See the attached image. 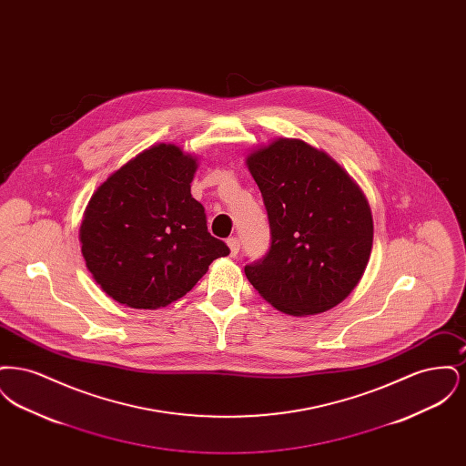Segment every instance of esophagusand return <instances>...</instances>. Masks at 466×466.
Masks as SVG:
<instances>
[{
  "label": "esophagus",
  "mask_w": 466,
  "mask_h": 466,
  "mask_svg": "<svg viewBox=\"0 0 466 466\" xmlns=\"http://www.w3.org/2000/svg\"><path fill=\"white\" fill-rule=\"evenodd\" d=\"M227 244H228L230 255H232V257H236V255L239 253V248H241V243H239V239H238V238H228V239H227Z\"/></svg>",
  "instance_id": "34e87169"
}]
</instances>
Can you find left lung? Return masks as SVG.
<instances>
[{"label":"left lung","instance_id":"left-lung-1","mask_svg":"<svg viewBox=\"0 0 466 466\" xmlns=\"http://www.w3.org/2000/svg\"><path fill=\"white\" fill-rule=\"evenodd\" d=\"M270 225L264 260L244 267L268 304L308 316L332 309L360 283L372 251L374 222L355 179L302 139L278 137L251 150Z\"/></svg>","mask_w":466,"mask_h":466}]
</instances>
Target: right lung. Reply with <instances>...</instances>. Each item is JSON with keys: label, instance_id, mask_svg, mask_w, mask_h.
Masks as SVG:
<instances>
[{"label": "right lung", "instance_id": "right-lung-1", "mask_svg": "<svg viewBox=\"0 0 466 466\" xmlns=\"http://www.w3.org/2000/svg\"><path fill=\"white\" fill-rule=\"evenodd\" d=\"M198 157L158 143L111 173L80 225L86 266L113 300L158 309L187 295L209 264L228 255L208 232L190 183Z\"/></svg>", "mask_w": 466, "mask_h": 466}]
</instances>
